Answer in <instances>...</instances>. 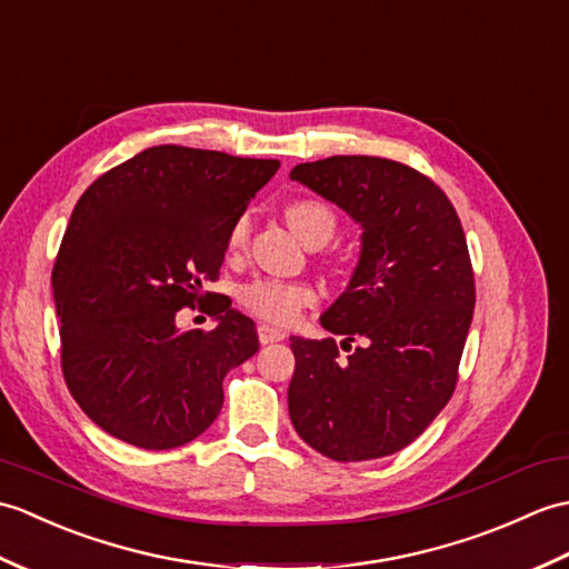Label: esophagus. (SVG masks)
<instances>
[{
    "label": "esophagus",
    "mask_w": 569,
    "mask_h": 569,
    "mask_svg": "<svg viewBox=\"0 0 569 569\" xmlns=\"http://www.w3.org/2000/svg\"><path fill=\"white\" fill-rule=\"evenodd\" d=\"M258 338L262 346H270V343H277V340L284 338V331H280V328H274L270 323H260L258 326Z\"/></svg>",
    "instance_id": "34e87169"
}]
</instances>
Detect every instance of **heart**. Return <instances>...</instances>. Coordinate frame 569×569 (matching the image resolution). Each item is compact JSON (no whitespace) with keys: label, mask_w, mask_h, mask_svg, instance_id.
Listing matches in <instances>:
<instances>
[{"label":"heart","mask_w":569,"mask_h":569,"mask_svg":"<svg viewBox=\"0 0 569 569\" xmlns=\"http://www.w3.org/2000/svg\"><path fill=\"white\" fill-rule=\"evenodd\" d=\"M287 223L301 241H313V238H331L336 231V213L317 199H299L292 201L284 211ZM250 231L248 213H241L229 231V248H243ZM241 301L248 311L260 319L272 323H292L301 309L317 301V292L307 282H289L277 280V277H260L241 289Z\"/></svg>","instance_id":"b5f03b06"}]
</instances>
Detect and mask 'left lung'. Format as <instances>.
Listing matches in <instances>:
<instances>
[{
  "mask_svg": "<svg viewBox=\"0 0 569 569\" xmlns=\"http://www.w3.org/2000/svg\"><path fill=\"white\" fill-rule=\"evenodd\" d=\"M289 178L362 231L346 292L321 313L326 331L343 340L289 338V419L331 460L391 456L431 426L458 382L475 311L460 219L443 189L387 158L333 156L301 162Z\"/></svg>",
  "mask_w": 569,
  "mask_h": 569,
  "instance_id": "left-lung-1",
  "label": "left lung"
}]
</instances>
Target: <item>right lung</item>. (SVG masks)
<instances>
[{
	"label": "right lung",
	"instance_id": "add662e5",
	"mask_svg": "<svg viewBox=\"0 0 569 569\" xmlns=\"http://www.w3.org/2000/svg\"><path fill=\"white\" fill-rule=\"evenodd\" d=\"M280 160L153 146L94 180L72 209L53 268L62 375L109 436L180 448L217 419L223 377L260 348L229 297L211 331H180L178 311L219 277L229 231ZM209 299V297H207Z\"/></svg>",
	"mask_w": 569,
	"mask_h": 569
}]
</instances>
